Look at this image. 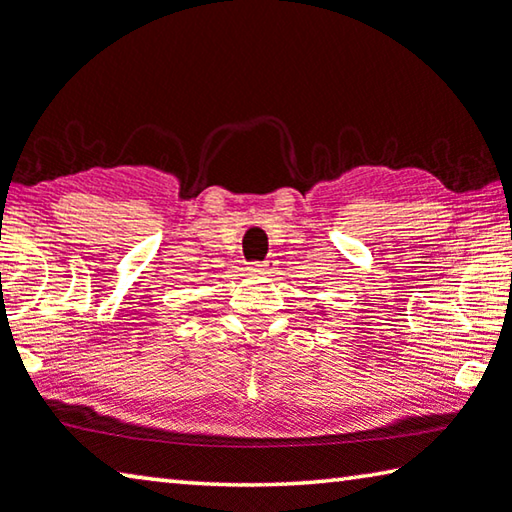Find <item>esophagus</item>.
I'll return each mask as SVG.
<instances>
[{
    "label": "esophagus",
    "instance_id": "1",
    "mask_svg": "<svg viewBox=\"0 0 512 512\" xmlns=\"http://www.w3.org/2000/svg\"><path fill=\"white\" fill-rule=\"evenodd\" d=\"M273 269H275V262H269V259H266V262L250 264V271H259V273H271Z\"/></svg>",
    "mask_w": 512,
    "mask_h": 512
}]
</instances>
